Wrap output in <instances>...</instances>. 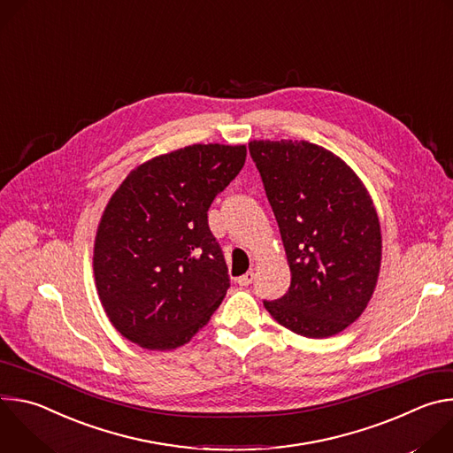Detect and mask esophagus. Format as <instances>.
I'll return each mask as SVG.
<instances>
[{
	"mask_svg": "<svg viewBox=\"0 0 453 453\" xmlns=\"http://www.w3.org/2000/svg\"><path fill=\"white\" fill-rule=\"evenodd\" d=\"M252 280H254V273H247V274L236 278V283H238L240 287H249V285L252 283Z\"/></svg>",
	"mask_w": 453,
	"mask_h": 453,
	"instance_id": "1",
	"label": "esophagus"
}]
</instances>
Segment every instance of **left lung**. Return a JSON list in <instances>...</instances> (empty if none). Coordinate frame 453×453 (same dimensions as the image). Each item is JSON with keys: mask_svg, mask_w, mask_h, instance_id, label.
Listing matches in <instances>:
<instances>
[{"mask_svg": "<svg viewBox=\"0 0 453 453\" xmlns=\"http://www.w3.org/2000/svg\"><path fill=\"white\" fill-rule=\"evenodd\" d=\"M292 281L267 311L290 332L325 339L365 310L380 274L381 231L369 191L334 152L310 142L254 140Z\"/></svg>", "mask_w": 453, "mask_h": 453, "instance_id": "left-lung-1", "label": "left lung"}]
</instances>
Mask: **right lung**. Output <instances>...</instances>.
Here are the masks:
<instances>
[{"mask_svg":"<svg viewBox=\"0 0 453 453\" xmlns=\"http://www.w3.org/2000/svg\"><path fill=\"white\" fill-rule=\"evenodd\" d=\"M245 156V145H189L140 165L112 193L93 271L102 306L125 339L175 349L220 306L229 276L208 210Z\"/></svg>","mask_w":453,"mask_h":453,"instance_id":"add662e5","label":"right lung"}]
</instances>
